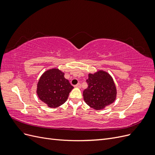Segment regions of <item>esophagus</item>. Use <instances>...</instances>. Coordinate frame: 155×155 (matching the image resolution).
Segmentation results:
<instances>
[{"label": "esophagus", "instance_id": "34e87169", "mask_svg": "<svg viewBox=\"0 0 155 155\" xmlns=\"http://www.w3.org/2000/svg\"><path fill=\"white\" fill-rule=\"evenodd\" d=\"M75 87H76V88H81V85L79 83H78L77 85H76L74 86Z\"/></svg>", "mask_w": 155, "mask_h": 155}]
</instances>
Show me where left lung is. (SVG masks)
I'll return each mask as SVG.
<instances>
[{
  "mask_svg": "<svg viewBox=\"0 0 155 155\" xmlns=\"http://www.w3.org/2000/svg\"><path fill=\"white\" fill-rule=\"evenodd\" d=\"M88 87L83 92L86 104L94 109L99 110L113 103L117 95V90L110 75L100 70L94 74H88L87 80Z\"/></svg>",
  "mask_w": 155,
  "mask_h": 155,
  "instance_id": "obj_1",
  "label": "left lung"
}]
</instances>
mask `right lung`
<instances>
[{"label":"right lung","instance_id":"1","mask_svg":"<svg viewBox=\"0 0 155 155\" xmlns=\"http://www.w3.org/2000/svg\"><path fill=\"white\" fill-rule=\"evenodd\" d=\"M64 73L58 68H50L45 71L37 85V94L48 107L56 108L63 105L74 88Z\"/></svg>","mask_w":155,"mask_h":155}]
</instances>
